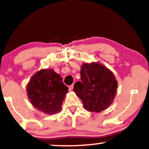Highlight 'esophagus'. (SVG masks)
<instances>
[{
	"label": "esophagus",
	"mask_w": 149,
	"mask_h": 149,
	"mask_svg": "<svg viewBox=\"0 0 149 149\" xmlns=\"http://www.w3.org/2000/svg\"><path fill=\"white\" fill-rule=\"evenodd\" d=\"M73 87H74V85H73V84H72V85H71V86H69V91H72V90H73Z\"/></svg>",
	"instance_id": "1"
}]
</instances>
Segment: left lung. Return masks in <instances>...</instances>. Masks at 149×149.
I'll return each instance as SVG.
<instances>
[{
	"mask_svg": "<svg viewBox=\"0 0 149 149\" xmlns=\"http://www.w3.org/2000/svg\"><path fill=\"white\" fill-rule=\"evenodd\" d=\"M81 81L74 85V91L90 112L99 113L113 102L117 93L115 76L100 63H84L81 68Z\"/></svg>",
	"mask_w": 149,
	"mask_h": 149,
	"instance_id": "8db88e82",
	"label": "left lung"
}]
</instances>
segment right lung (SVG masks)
Returning a JSON list of instances; mask_svg holds the SVG:
<instances>
[{
	"mask_svg": "<svg viewBox=\"0 0 149 149\" xmlns=\"http://www.w3.org/2000/svg\"><path fill=\"white\" fill-rule=\"evenodd\" d=\"M68 90L60 75L52 69L38 72L27 86L31 104L38 111L48 115L60 111Z\"/></svg>",
	"mask_w": 149,
	"mask_h": 149,
	"instance_id": "1",
	"label": "right lung"
}]
</instances>
